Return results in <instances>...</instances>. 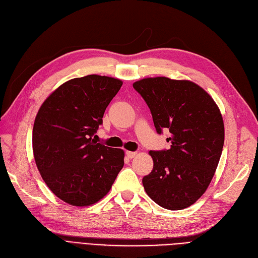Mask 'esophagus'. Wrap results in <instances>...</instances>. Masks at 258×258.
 <instances>
[{
    "label": "esophagus",
    "instance_id": "1",
    "mask_svg": "<svg viewBox=\"0 0 258 258\" xmlns=\"http://www.w3.org/2000/svg\"><path fill=\"white\" fill-rule=\"evenodd\" d=\"M125 154H126V156L128 157V159H133V157L136 156L137 153L136 152H132V151H126Z\"/></svg>",
    "mask_w": 258,
    "mask_h": 258
}]
</instances>
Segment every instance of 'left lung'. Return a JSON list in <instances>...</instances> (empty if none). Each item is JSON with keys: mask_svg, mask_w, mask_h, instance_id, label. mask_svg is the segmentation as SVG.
I'll return each mask as SVG.
<instances>
[{"mask_svg": "<svg viewBox=\"0 0 258 258\" xmlns=\"http://www.w3.org/2000/svg\"><path fill=\"white\" fill-rule=\"evenodd\" d=\"M133 87L150 108L156 132L170 133V149L149 152L153 169L144 177V187L165 209H184L206 192L217 170L224 146L221 111L188 80L145 78Z\"/></svg>", "mask_w": 258, "mask_h": 258, "instance_id": "8db88e82", "label": "left lung"}]
</instances>
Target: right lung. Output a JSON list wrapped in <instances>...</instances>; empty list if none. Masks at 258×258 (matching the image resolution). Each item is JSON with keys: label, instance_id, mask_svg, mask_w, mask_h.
Returning a JSON list of instances; mask_svg holds the SVG:
<instances>
[{"label": "right lung", "instance_id": "add662e5", "mask_svg": "<svg viewBox=\"0 0 258 258\" xmlns=\"http://www.w3.org/2000/svg\"><path fill=\"white\" fill-rule=\"evenodd\" d=\"M121 86L119 79L98 75L74 78L53 91L36 114L32 144L38 171L51 192L72 206L101 201L123 167L122 149L93 138Z\"/></svg>", "mask_w": 258, "mask_h": 258}]
</instances>
